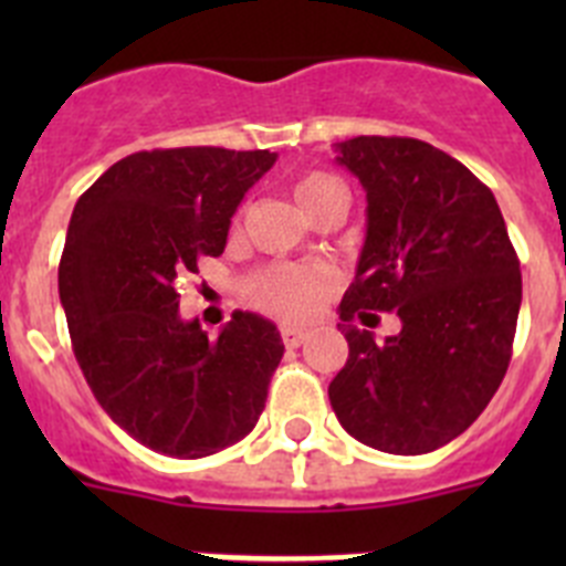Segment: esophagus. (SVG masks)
Returning <instances> with one entry per match:
<instances>
[{
  "instance_id": "esophagus-1",
  "label": "esophagus",
  "mask_w": 566,
  "mask_h": 566,
  "mask_svg": "<svg viewBox=\"0 0 566 566\" xmlns=\"http://www.w3.org/2000/svg\"><path fill=\"white\" fill-rule=\"evenodd\" d=\"M280 337H283V345H286V348H297V345H303V339L308 337V332H306V328L283 326V328H280Z\"/></svg>"
}]
</instances>
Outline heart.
Returning <instances> with one entry per match:
<instances>
[{"mask_svg":"<svg viewBox=\"0 0 566 566\" xmlns=\"http://www.w3.org/2000/svg\"><path fill=\"white\" fill-rule=\"evenodd\" d=\"M294 201L300 209L319 221L326 212H345L348 209V192H345L343 181L328 172H303L294 178L292 184ZM339 274L334 272L328 263H283V266H269L260 274H254L249 283V300L254 308L272 314V317L283 319V323H303V319L314 317L319 306L337 292Z\"/></svg>","mask_w":566,"mask_h":566,"instance_id":"b5f03b06","label":"heart"}]
</instances>
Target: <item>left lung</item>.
Instances as JSON below:
<instances>
[{
	"label": "left lung",
	"mask_w": 566,
	"mask_h": 566,
	"mask_svg": "<svg viewBox=\"0 0 566 566\" xmlns=\"http://www.w3.org/2000/svg\"><path fill=\"white\" fill-rule=\"evenodd\" d=\"M368 201L357 277L339 303L348 359L328 385L345 431L397 457L431 453L476 422L507 374L522 272L496 198L464 164L419 138L337 144ZM397 311L377 344L350 326Z\"/></svg>",
	"instance_id": "8db88e82"
}]
</instances>
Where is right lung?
Returning a JSON list of instances; mask_svg holds the SVG:
<instances>
[{
  "label": "right lung",
  "mask_w": 566,
  "mask_h": 566,
  "mask_svg": "<svg viewBox=\"0 0 566 566\" xmlns=\"http://www.w3.org/2000/svg\"><path fill=\"white\" fill-rule=\"evenodd\" d=\"M274 158L144 149L113 164L70 218L59 297L78 368L109 419L164 457L223 451L266 408L283 357L274 323L234 312L209 339L178 314L175 280L223 254L234 209Z\"/></svg>",
  "instance_id": "obj_1"
}]
</instances>
